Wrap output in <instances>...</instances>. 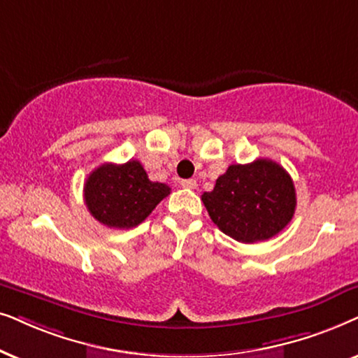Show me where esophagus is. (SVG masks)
I'll list each match as a JSON object with an SVG mask.
<instances>
[{
    "mask_svg": "<svg viewBox=\"0 0 358 358\" xmlns=\"http://www.w3.org/2000/svg\"><path fill=\"white\" fill-rule=\"evenodd\" d=\"M182 187H183V188L194 189V188L198 187V183H196V180H193V178H188V180H182Z\"/></svg>",
    "mask_w": 358,
    "mask_h": 358,
    "instance_id": "obj_1",
    "label": "esophagus"
}]
</instances>
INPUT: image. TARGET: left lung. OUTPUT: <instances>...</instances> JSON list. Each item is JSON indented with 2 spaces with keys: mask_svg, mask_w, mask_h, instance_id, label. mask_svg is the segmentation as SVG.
<instances>
[{
  "mask_svg": "<svg viewBox=\"0 0 358 358\" xmlns=\"http://www.w3.org/2000/svg\"><path fill=\"white\" fill-rule=\"evenodd\" d=\"M201 199L224 234L244 244L271 239L288 226L296 208L292 176L268 159L231 165Z\"/></svg>",
  "mask_w": 358,
  "mask_h": 358,
  "instance_id": "obj_1",
  "label": "left lung"
}]
</instances>
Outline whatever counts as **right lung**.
<instances>
[{"label": "right lung", "mask_w": 358, "mask_h": 358, "mask_svg": "<svg viewBox=\"0 0 358 358\" xmlns=\"http://www.w3.org/2000/svg\"><path fill=\"white\" fill-rule=\"evenodd\" d=\"M83 193L88 211L103 226L131 229L169 196L170 187L150 182L141 162L129 160L121 165H99L90 173Z\"/></svg>", "instance_id": "add662e5"}]
</instances>
